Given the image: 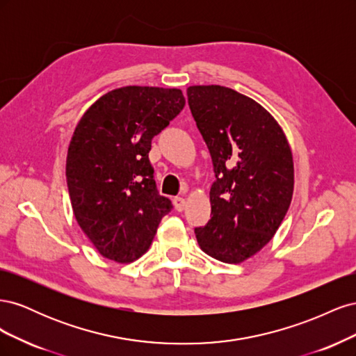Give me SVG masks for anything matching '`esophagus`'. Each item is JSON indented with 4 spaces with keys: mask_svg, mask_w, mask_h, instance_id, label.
<instances>
[{
    "mask_svg": "<svg viewBox=\"0 0 356 356\" xmlns=\"http://www.w3.org/2000/svg\"><path fill=\"white\" fill-rule=\"evenodd\" d=\"M174 207H175V209H177L178 212L184 211V208H186V200H184V197H174Z\"/></svg>",
    "mask_w": 356,
    "mask_h": 356,
    "instance_id": "1",
    "label": "esophagus"
}]
</instances>
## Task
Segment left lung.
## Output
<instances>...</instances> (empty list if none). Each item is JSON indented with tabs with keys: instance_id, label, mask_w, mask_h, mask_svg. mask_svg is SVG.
<instances>
[{
	"instance_id": "8db88e82",
	"label": "left lung",
	"mask_w": 356,
	"mask_h": 356,
	"mask_svg": "<svg viewBox=\"0 0 356 356\" xmlns=\"http://www.w3.org/2000/svg\"><path fill=\"white\" fill-rule=\"evenodd\" d=\"M188 105L212 157L211 220L196 227L202 251L238 264L266 246L293 199L294 165L277 122L224 86H190Z\"/></svg>"
}]
</instances>
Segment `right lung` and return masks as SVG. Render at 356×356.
I'll return each instance as SVG.
<instances>
[{"mask_svg": "<svg viewBox=\"0 0 356 356\" xmlns=\"http://www.w3.org/2000/svg\"><path fill=\"white\" fill-rule=\"evenodd\" d=\"M184 105L179 89L126 86L101 96L75 127L67 156L72 211L108 260L132 263L145 254L174 208L159 195L148 153Z\"/></svg>", "mask_w": 356, "mask_h": 356, "instance_id": "obj_1", "label": "right lung"}]
</instances>
